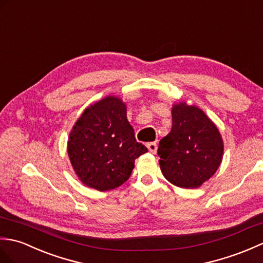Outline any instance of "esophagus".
I'll return each instance as SVG.
<instances>
[{"mask_svg": "<svg viewBox=\"0 0 263 263\" xmlns=\"http://www.w3.org/2000/svg\"><path fill=\"white\" fill-rule=\"evenodd\" d=\"M147 148H148V151L151 152V153L155 154V153H156V151H157V144H156L155 142L148 143V144H147Z\"/></svg>", "mask_w": 263, "mask_h": 263, "instance_id": "34e87169", "label": "esophagus"}]
</instances>
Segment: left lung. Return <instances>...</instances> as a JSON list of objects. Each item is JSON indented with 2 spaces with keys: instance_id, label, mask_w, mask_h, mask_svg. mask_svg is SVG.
I'll return each mask as SVG.
<instances>
[{
  "instance_id": "8db88e82",
  "label": "left lung",
  "mask_w": 263,
  "mask_h": 263,
  "mask_svg": "<svg viewBox=\"0 0 263 263\" xmlns=\"http://www.w3.org/2000/svg\"><path fill=\"white\" fill-rule=\"evenodd\" d=\"M172 128L159 143L160 167L172 184L196 189L211 179L223 160L224 143L218 128L196 106H172Z\"/></svg>"
}]
</instances>
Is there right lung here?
I'll return each instance as SVG.
<instances>
[{"label":"right lung","instance_id":"obj_1","mask_svg":"<svg viewBox=\"0 0 263 263\" xmlns=\"http://www.w3.org/2000/svg\"><path fill=\"white\" fill-rule=\"evenodd\" d=\"M147 148L136 142L127 119V106L108 96L91 104L75 122L67 141V154L81 182L108 191L129 179L135 160Z\"/></svg>","mask_w":263,"mask_h":263}]
</instances>
